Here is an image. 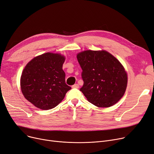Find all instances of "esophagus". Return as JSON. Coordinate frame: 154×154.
Returning a JSON list of instances; mask_svg holds the SVG:
<instances>
[{
  "mask_svg": "<svg viewBox=\"0 0 154 154\" xmlns=\"http://www.w3.org/2000/svg\"><path fill=\"white\" fill-rule=\"evenodd\" d=\"M79 85L78 84H75L74 85L72 86V88H79Z\"/></svg>",
  "mask_w": 154,
  "mask_h": 154,
  "instance_id": "obj_1",
  "label": "esophagus"
}]
</instances>
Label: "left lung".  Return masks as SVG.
I'll return each mask as SVG.
<instances>
[{
  "label": "left lung",
  "instance_id": "obj_1",
  "mask_svg": "<svg viewBox=\"0 0 154 154\" xmlns=\"http://www.w3.org/2000/svg\"><path fill=\"white\" fill-rule=\"evenodd\" d=\"M88 101L98 107H109L123 96L127 75L119 61L105 51H85L77 54Z\"/></svg>",
  "mask_w": 154,
  "mask_h": 154
}]
</instances>
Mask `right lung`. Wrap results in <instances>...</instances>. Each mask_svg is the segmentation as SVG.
Here are the masks:
<instances>
[{"instance_id":"obj_1","label":"right lung","mask_w":154,"mask_h":154,"mask_svg":"<svg viewBox=\"0 0 154 154\" xmlns=\"http://www.w3.org/2000/svg\"><path fill=\"white\" fill-rule=\"evenodd\" d=\"M64 60L60 54L47 53L26 66L20 78L21 91L35 107L46 110L56 107L71 89L65 82Z\"/></svg>"}]
</instances>
